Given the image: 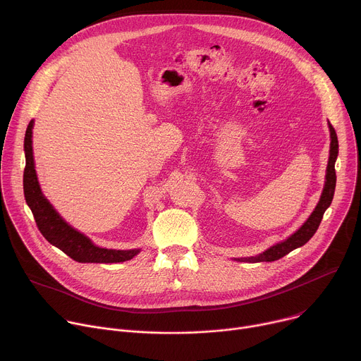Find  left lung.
Instances as JSON below:
<instances>
[{"instance_id": "8db88e82", "label": "left lung", "mask_w": 361, "mask_h": 361, "mask_svg": "<svg viewBox=\"0 0 361 361\" xmlns=\"http://www.w3.org/2000/svg\"><path fill=\"white\" fill-rule=\"evenodd\" d=\"M329 129H330V157H329V164H327V169H326V182H324V188L320 196V200L317 203V206L314 207V210L312 212V214L309 216V219L302 225V228L299 231H296L290 238H287L283 242L276 243L274 246L269 247L267 250H264L263 253L257 255V256H252V257H242V259H236L239 262H249V263H257V262H274L281 259L283 256H286L287 253H290L292 250L306 245L312 236L316 233V231L319 229V225L323 219V214L326 212V209L331 204L333 196H334V189H336V169H334V164L338 155V140H337V135L334 128L331 126V123L329 122Z\"/></svg>"}]
</instances>
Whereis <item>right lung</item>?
<instances>
[{
	"label": "right lung",
	"mask_w": 361,
	"mask_h": 361,
	"mask_svg": "<svg viewBox=\"0 0 361 361\" xmlns=\"http://www.w3.org/2000/svg\"><path fill=\"white\" fill-rule=\"evenodd\" d=\"M32 128L34 121L28 123L24 151H25V169H24V195L25 200L34 214L35 224L42 236L55 247L62 250L71 259L80 263H119L135 257L140 249L114 250L104 249L91 242L90 238L71 228L52 204L45 199L41 192L32 157Z\"/></svg>",
	"instance_id": "add662e5"
}]
</instances>
